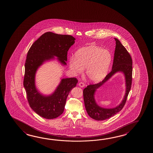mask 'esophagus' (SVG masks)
Returning <instances> with one entry per match:
<instances>
[{
  "label": "esophagus",
  "instance_id": "34e87169",
  "mask_svg": "<svg viewBox=\"0 0 153 153\" xmlns=\"http://www.w3.org/2000/svg\"><path fill=\"white\" fill-rule=\"evenodd\" d=\"M78 85L80 86V88H83V87H84L85 84H84V83H83V82H80L79 83V84H78Z\"/></svg>",
  "mask_w": 153,
  "mask_h": 153
}]
</instances>
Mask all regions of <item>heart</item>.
<instances>
[{"label": "heart", "mask_w": 153, "mask_h": 153, "mask_svg": "<svg viewBox=\"0 0 153 153\" xmlns=\"http://www.w3.org/2000/svg\"><path fill=\"white\" fill-rule=\"evenodd\" d=\"M112 60L110 51L97 46H88L78 50L75 58L69 60V67L73 73L80 74L86 68V75L90 80L98 82L107 74Z\"/></svg>", "instance_id": "heart-1"}]
</instances>
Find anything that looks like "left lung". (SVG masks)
<instances>
[{"instance_id":"8db88e82","label":"left lung","mask_w":153,"mask_h":153,"mask_svg":"<svg viewBox=\"0 0 153 153\" xmlns=\"http://www.w3.org/2000/svg\"><path fill=\"white\" fill-rule=\"evenodd\" d=\"M116 48L112 69L100 83L88 85L83 90V97L85 108L90 117L97 120H105L120 111L125 105L128 94L130 91L132 79V60L128 51L120 41L114 38ZM121 72L125 76L126 91L123 100L117 107L105 108L99 106L96 102L94 95L96 91L116 73Z\"/></svg>"}]
</instances>
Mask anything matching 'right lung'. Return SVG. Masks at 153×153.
Listing matches in <instances>:
<instances>
[{
  "instance_id": "right-lung-1",
  "label": "right lung",
  "mask_w": 153,
  "mask_h": 153,
  "mask_svg": "<svg viewBox=\"0 0 153 153\" xmlns=\"http://www.w3.org/2000/svg\"><path fill=\"white\" fill-rule=\"evenodd\" d=\"M75 39L72 36L47 32L35 41L28 51L23 86L30 107L46 119L55 118L62 114L68 94L76 86L78 80L76 78H62L52 94L43 95L36 87V73L43 63L54 59V56L61 65H67V53Z\"/></svg>"
}]
</instances>
